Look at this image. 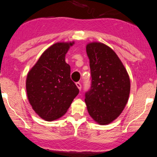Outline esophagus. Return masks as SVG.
<instances>
[{
	"label": "esophagus",
	"mask_w": 157,
	"mask_h": 157,
	"mask_svg": "<svg viewBox=\"0 0 157 157\" xmlns=\"http://www.w3.org/2000/svg\"><path fill=\"white\" fill-rule=\"evenodd\" d=\"M76 86H77V88H78L79 89L81 90V88H82V86H81V83L80 82H76Z\"/></svg>",
	"instance_id": "obj_1"
}]
</instances>
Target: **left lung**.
<instances>
[{"instance_id": "obj_1", "label": "left lung", "mask_w": 157, "mask_h": 157, "mask_svg": "<svg viewBox=\"0 0 157 157\" xmlns=\"http://www.w3.org/2000/svg\"><path fill=\"white\" fill-rule=\"evenodd\" d=\"M91 68V89L85 94L90 116L100 125L111 123L120 116L128 100L130 79L118 56L106 45L86 46Z\"/></svg>"}]
</instances>
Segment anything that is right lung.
Segmentation results:
<instances>
[{
  "label": "right lung",
  "instance_id": "right-lung-1",
  "mask_svg": "<svg viewBox=\"0 0 157 157\" xmlns=\"http://www.w3.org/2000/svg\"><path fill=\"white\" fill-rule=\"evenodd\" d=\"M74 43H57L45 51L26 78V92L32 109L41 118L52 121L66 113L79 89L70 77L65 61Z\"/></svg>",
  "mask_w": 157,
  "mask_h": 157
}]
</instances>
